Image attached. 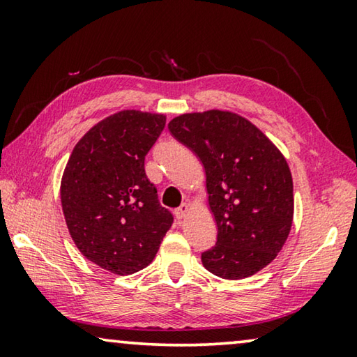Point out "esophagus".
I'll return each mask as SVG.
<instances>
[{
	"instance_id": "esophagus-1",
	"label": "esophagus",
	"mask_w": 357,
	"mask_h": 357,
	"mask_svg": "<svg viewBox=\"0 0 357 357\" xmlns=\"http://www.w3.org/2000/svg\"><path fill=\"white\" fill-rule=\"evenodd\" d=\"M189 204L187 203H183L181 206L174 211V215H176V219H184V217L187 215V213H189Z\"/></svg>"
}]
</instances>
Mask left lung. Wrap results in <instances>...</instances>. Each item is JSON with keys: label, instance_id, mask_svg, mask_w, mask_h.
I'll return each mask as SVG.
<instances>
[{"label": "left lung", "instance_id": "obj_1", "mask_svg": "<svg viewBox=\"0 0 357 357\" xmlns=\"http://www.w3.org/2000/svg\"><path fill=\"white\" fill-rule=\"evenodd\" d=\"M168 130L206 173L217 243L202 253L203 266L228 280L257 274L291 229L293 178L285 157L257 126L231 112L181 114Z\"/></svg>", "mask_w": 357, "mask_h": 357}]
</instances>
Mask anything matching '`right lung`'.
<instances>
[{
	"label": "right lung",
	"instance_id": "1",
	"mask_svg": "<svg viewBox=\"0 0 357 357\" xmlns=\"http://www.w3.org/2000/svg\"><path fill=\"white\" fill-rule=\"evenodd\" d=\"M165 119L114 113L82 137L64 168L61 204L70 238L84 258L113 274L146 268L173 223L144 173V157Z\"/></svg>",
	"mask_w": 357,
	"mask_h": 357
}]
</instances>
